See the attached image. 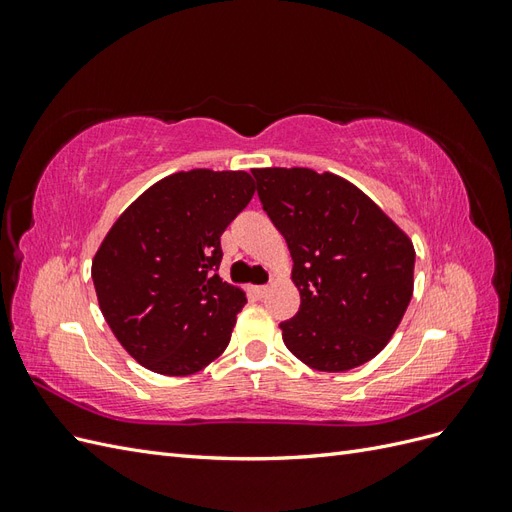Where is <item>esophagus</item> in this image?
Returning <instances> with one entry per match:
<instances>
[{"mask_svg": "<svg viewBox=\"0 0 512 512\" xmlns=\"http://www.w3.org/2000/svg\"><path fill=\"white\" fill-rule=\"evenodd\" d=\"M267 290H269V286H252V292L256 294V297H265Z\"/></svg>", "mask_w": 512, "mask_h": 512, "instance_id": "obj_1", "label": "esophagus"}]
</instances>
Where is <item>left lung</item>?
<instances>
[{
    "mask_svg": "<svg viewBox=\"0 0 512 512\" xmlns=\"http://www.w3.org/2000/svg\"><path fill=\"white\" fill-rule=\"evenodd\" d=\"M258 198L292 256L301 292L280 324L318 371L359 367L389 344L414 290V245L356 185L312 168H254Z\"/></svg>",
    "mask_w": 512,
    "mask_h": 512,
    "instance_id": "1",
    "label": "left lung"
}]
</instances>
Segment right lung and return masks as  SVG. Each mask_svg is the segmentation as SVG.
<instances>
[{"label":"right lung","instance_id":"add662e5","mask_svg":"<svg viewBox=\"0 0 512 512\" xmlns=\"http://www.w3.org/2000/svg\"><path fill=\"white\" fill-rule=\"evenodd\" d=\"M254 192L245 170L194 168L153 183L108 230L91 280L134 361L190 376L226 350L247 299L218 275L220 237Z\"/></svg>","mask_w":512,"mask_h":512}]
</instances>
